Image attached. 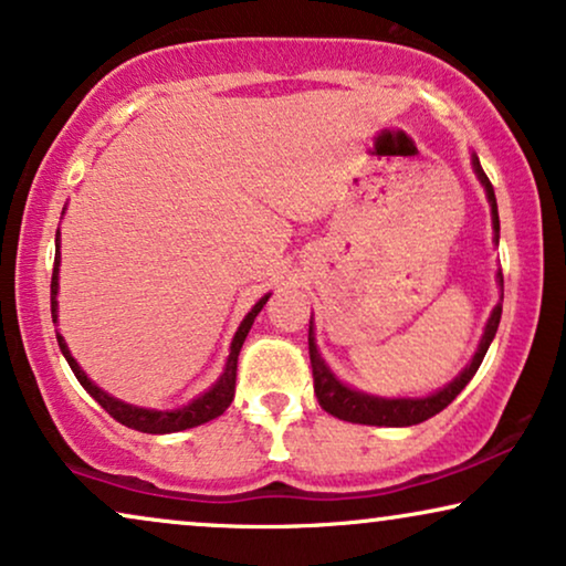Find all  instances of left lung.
<instances>
[{"label": "left lung", "instance_id": "8db88e82", "mask_svg": "<svg viewBox=\"0 0 566 566\" xmlns=\"http://www.w3.org/2000/svg\"><path fill=\"white\" fill-rule=\"evenodd\" d=\"M471 167H474V175L479 177V182L484 185L486 200H490V208H492L494 242H500L497 198H494V188H492L490 177L484 175L482 165H479L476 154H471ZM497 283H500V291H502V270L497 273ZM500 316H502V296H500V304L492 308L490 319H486L484 335H482V339H479V347H476L474 358H471L469 366L463 368L461 374L455 376L451 384L443 386L440 391L428 394V397H417V399L374 397V394L358 391V389H353V386L339 381V378L329 370L327 363H324L319 347H316L314 322H308V358H312L316 399H319L324 412L337 417V420L358 422V424H378V428H409V424H420L424 420H430V417L443 412V409L451 405V401L463 391V386H467L471 378H474L479 366H482L486 350H490L494 335H497Z\"/></svg>", "mask_w": 566, "mask_h": 566}]
</instances>
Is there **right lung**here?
I'll use <instances>...</instances> for the list:
<instances>
[{"label":"right lung","mask_w":566,"mask_h":566,"mask_svg":"<svg viewBox=\"0 0 566 566\" xmlns=\"http://www.w3.org/2000/svg\"><path fill=\"white\" fill-rule=\"evenodd\" d=\"M61 234L56 231V260H53V275H51V316H53V324L59 322V268H61ZM270 293H265L258 304L250 308V314L244 316L242 324H239V329L234 332V339H231V347H229V358H227V366H223V374L219 376V381H216L211 389L200 394L188 405L180 407V409H146V407H134V405H126V401L111 397V394L99 389L95 386V381H90L87 374L80 368V363L72 358V353H69V347L64 343V337L56 335L59 339V347L61 353H64V358L69 366H72L76 381H80L84 389L90 391V397L97 401L99 407L105 409L107 415L115 417L120 424H126V428H134L138 432H151V436H165V432H180V430H188V428H198V424H203L208 420H216V417L227 412V407L231 405V399H234V386H237V358H239V350H242L244 339H247V332L252 329L254 324V316L262 312V306L268 304Z\"/></svg>","instance_id":"right-lung-1"}]
</instances>
